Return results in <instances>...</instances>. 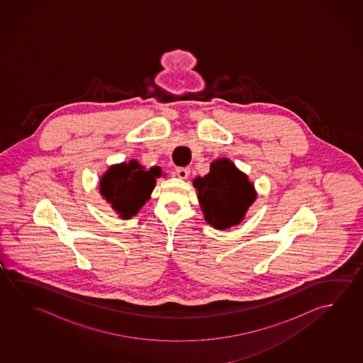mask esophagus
I'll return each instance as SVG.
<instances>
[{"mask_svg":"<svg viewBox=\"0 0 363 363\" xmlns=\"http://www.w3.org/2000/svg\"><path fill=\"white\" fill-rule=\"evenodd\" d=\"M175 173L178 175V178L186 179L188 178V175H189L190 169L189 167H177Z\"/></svg>","mask_w":363,"mask_h":363,"instance_id":"34e87169","label":"esophagus"}]
</instances>
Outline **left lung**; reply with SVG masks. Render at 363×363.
Wrapping results in <instances>:
<instances>
[{"label":"left lung","instance_id":"1","mask_svg":"<svg viewBox=\"0 0 363 363\" xmlns=\"http://www.w3.org/2000/svg\"><path fill=\"white\" fill-rule=\"evenodd\" d=\"M193 185L206 222L219 230L240 225L257 198L252 182L227 157L211 162L209 173Z\"/></svg>","mask_w":363,"mask_h":363}]
</instances>
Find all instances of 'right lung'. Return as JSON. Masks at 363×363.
Instances as JSON below:
<instances>
[{"instance_id": "add662e5", "label": "right lung", "mask_w": 363, "mask_h": 363, "mask_svg": "<svg viewBox=\"0 0 363 363\" xmlns=\"http://www.w3.org/2000/svg\"><path fill=\"white\" fill-rule=\"evenodd\" d=\"M160 177V167H152L146 170L133 159L115 164L99 178V194L120 218H133L151 198L156 179Z\"/></svg>"}]
</instances>
